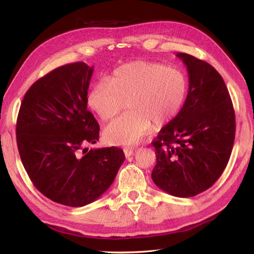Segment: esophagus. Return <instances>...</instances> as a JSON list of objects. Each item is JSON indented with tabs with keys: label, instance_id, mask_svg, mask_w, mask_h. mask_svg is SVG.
Here are the masks:
<instances>
[{
	"label": "esophagus",
	"instance_id": "1",
	"mask_svg": "<svg viewBox=\"0 0 254 254\" xmlns=\"http://www.w3.org/2000/svg\"><path fill=\"white\" fill-rule=\"evenodd\" d=\"M124 153H125L126 158H129L133 155L134 150H133V148H124Z\"/></svg>",
	"mask_w": 254,
	"mask_h": 254
}]
</instances>
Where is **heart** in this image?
I'll list each match as a JSON object with an SVG mask.
<instances>
[{
    "label": "heart",
    "instance_id": "heart-1",
    "mask_svg": "<svg viewBox=\"0 0 254 254\" xmlns=\"http://www.w3.org/2000/svg\"><path fill=\"white\" fill-rule=\"evenodd\" d=\"M189 92L188 77L178 68L136 60L122 64L109 80H97L88 93V105L102 121L128 110L104 129V139L113 145L139 143L152 126L173 121L182 110Z\"/></svg>",
    "mask_w": 254,
    "mask_h": 254
}]
</instances>
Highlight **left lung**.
Masks as SVG:
<instances>
[{
	"label": "left lung",
	"instance_id": "1",
	"mask_svg": "<svg viewBox=\"0 0 254 254\" xmlns=\"http://www.w3.org/2000/svg\"><path fill=\"white\" fill-rule=\"evenodd\" d=\"M189 92L177 117L160 130L152 146L157 164L152 181L175 197H193L211 188L226 168L235 137V114L220 74L189 54Z\"/></svg>",
	"mask_w": 254,
	"mask_h": 254
}]
</instances>
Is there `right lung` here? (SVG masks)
<instances>
[{"label": "right lung", "mask_w": 254, "mask_h": 254, "mask_svg": "<svg viewBox=\"0 0 254 254\" xmlns=\"http://www.w3.org/2000/svg\"><path fill=\"white\" fill-rule=\"evenodd\" d=\"M93 66L74 63L38 79L23 98L17 144L36 189L57 203L78 207L101 197L125 160L118 147L90 149L99 125L88 109Z\"/></svg>", "instance_id": "1"}]
</instances>
